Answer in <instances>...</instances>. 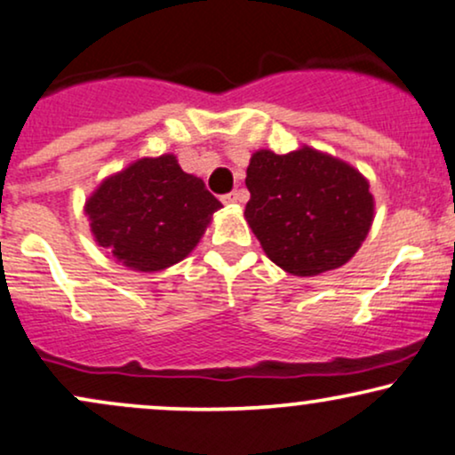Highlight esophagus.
Instances as JSON below:
<instances>
[{
	"label": "esophagus",
	"mask_w": 455,
	"mask_h": 455,
	"mask_svg": "<svg viewBox=\"0 0 455 455\" xmlns=\"http://www.w3.org/2000/svg\"><path fill=\"white\" fill-rule=\"evenodd\" d=\"M242 201H243V193H239V190H233V193L222 196L224 205H237L242 204Z\"/></svg>",
	"instance_id": "34e87169"
}]
</instances>
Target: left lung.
<instances>
[{
  "label": "left lung",
  "mask_w": 455,
  "mask_h": 455,
  "mask_svg": "<svg viewBox=\"0 0 455 455\" xmlns=\"http://www.w3.org/2000/svg\"><path fill=\"white\" fill-rule=\"evenodd\" d=\"M245 220L269 259L311 277L352 259L373 224L375 201L358 169L314 148L250 158Z\"/></svg>",
  "instance_id": "left-lung-1"
}]
</instances>
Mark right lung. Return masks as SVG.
I'll return each instance as SVG.
<instances>
[{
  "mask_svg": "<svg viewBox=\"0 0 455 455\" xmlns=\"http://www.w3.org/2000/svg\"><path fill=\"white\" fill-rule=\"evenodd\" d=\"M220 201L178 158H140L109 175L86 199L84 213L101 248L133 271H163L204 237Z\"/></svg>",
  "mask_w": 455,
  "mask_h": 455,
  "instance_id": "1",
  "label": "right lung"
}]
</instances>
